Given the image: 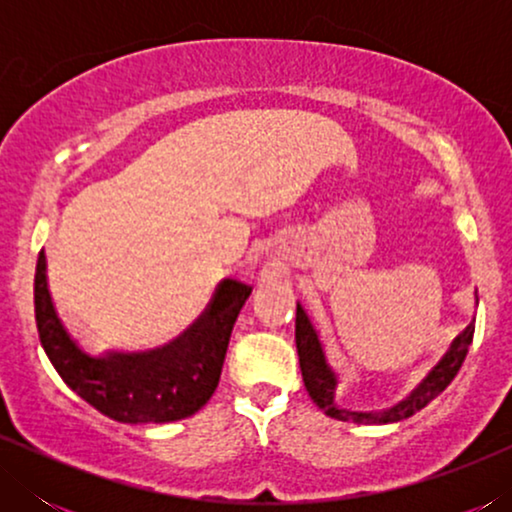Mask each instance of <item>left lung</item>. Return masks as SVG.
<instances>
[{
	"label": "left lung",
	"mask_w": 512,
	"mask_h": 512,
	"mask_svg": "<svg viewBox=\"0 0 512 512\" xmlns=\"http://www.w3.org/2000/svg\"><path fill=\"white\" fill-rule=\"evenodd\" d=\"M473 333L475 326L468 324L464 333L457 335V340L452 342L450 352H447L436 368L431 370L429 375L424 377L422 384L412 391V394L405 398V401L396 403L394 408L389 410H380V412H352L340 408L335 403V387H338V377L331 370V366L326 363L324 349H321L319 335L314 331V326L307 319V314L303 307H296V347H298V356H300V370H303V382L307 394L314 403L319 405L321 410L326 412L328 417L340 419V422H354V424H391V422H401V419H408L426 408L433 398L438 394H443L447 389V384L454 380V375L459 373L461 363H464L468 347L473 342Z\"/></svg>",
	"instance_id": "8db88e82"
}]
</instances>
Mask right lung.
<instances>
[{
  "instance_id": "add662e5",
  "label": "right lung",
  "mask_w": 512,
  "mask_h": 512,
  "mask_svg": "<svg viewBox=\"0 0 512 512\" xmlns=\"http://www.w3.org/2000/svg\"><path fill=\"white\" fill-rule=\"evenodd\" d=\"M251 286L223 279L207 310L170 345L142 354L90 356L55 312L41 251L34 275L39 340L58 375L83 401L123 424H165L191 417L212 398L235 319Z\"/></svg>"
}]
</instances>
